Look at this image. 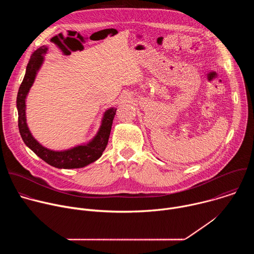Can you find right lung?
Segmentation results:
<instances>
[{
  "label": "right lung",
  "instance_id": "obj_1",
  "mask_svg": "<svg viewBox=\"0 0 254 254\" xmlns=\"http://www.w3.org/2000/svg\"><path fill=\"white\" fill-rule=\"evenodd\" d=\"M48 48L46 46H41L36 51L33 52L31 58L28 62L26 73L24 79L20 85L18 95H17V108H18V127L22 139L36 155L45 161L47 164L59 168V169H76L87 166L88 164L93 163L99 159L106 148L110 137L113 121L116 116L117 110L115 107L110 108L106 111L102 120L101 127L95 135V137L87 144L84 146H78L71 150L63 152H55L48 150L36 140L26 124V113H25V100L29 92L30 87L32 86L37 71L39 70L42 62L43 55L47 52Z\"/></svg>",
  "mask_w": 254,
  "mask_h": 254
}]
</instances>
